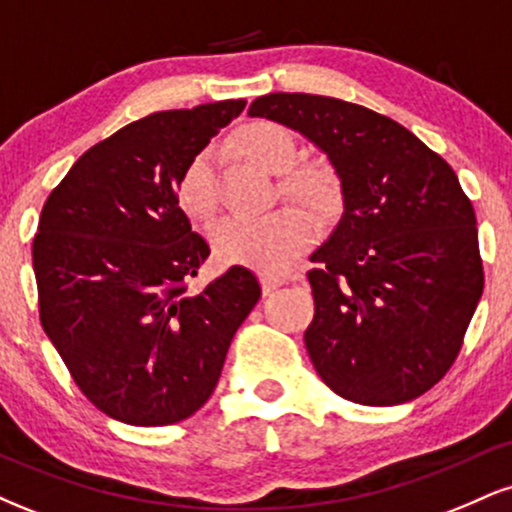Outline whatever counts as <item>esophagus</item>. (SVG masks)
Wrapping results in <instances>:
<instances>
[{
    "label": "esophagus",
    "mask_w": 512,
    "mask_h": 512,
    "mask_svg": "<svg viewBox=\"0 0 512 512\" xmlns=\"http://www.w3.org/2000/svg\"><path fill=\"white\" fill-rule=\"evenodd\" d=\"M260 284H262V291H264V293H272V291L279 289V286H284L286 281L281 279V276H274V274L262 272V274H260Z\"/></svg>",
    "instance_id": "34e87169"
}]
</instances>
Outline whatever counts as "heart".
I'll return each instance as SVG.
<instances>
[{"instance_id":"heart-1","label":"heart","mask_w":512,"mask_h":512,"mask_svg":"<svg viewBox=\"0 0 512 512\" xmlns=\"http://www.w3.org/2000/svg\"><path fill=\"white\" fill-rule=\"evenodd\" d=\"M238 151L252 163L279 173L276 190L293 202L310 209L322 223L342 214L344 190L337 170L327 161H296V142L284 125L272 120H255L236 137ZM178 204L190 219H209L216 207L214 156L202 151L187 163L178 182ZM211 248L223 264L252 267L260 272H279L293 257L310 248L315 226L308 214L296 207H281L260 219L226 216L209 231Z\"/></svg>"}]
</instances>
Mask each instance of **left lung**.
<instances>
[{
  "mask_svg": "<svg viewBox=\"0 0 512 512\" xmlns=\"http://www.w3.org/2000/svg\"><path fill=\"white\" fill-rule=\"evenodd\" d=\"M248 113L296 129L342 180L344 214L310 257L305 349L339 397L392 407L448 373L484 291L477 216L455 170L363 105L269 93Z\"/></svg>",
  "mask_w": 512,
  "mask_h": 512,
  "instance_id": "8db88e82",
  "label": "left lung"
}]
</instances>
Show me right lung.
<instances>
[{"mask_svg": "<svg viewBox=\"0 0 512 512\" xmlns=\"http://www.w3.org/2000/svg\"><path fill=\"white\" fill-rule=\"evenodd\" d=\"M243 108L240 98L163 110L117 129L40 211V325L79 390L122 424H178L204 407L260 301L245 267L187 291L209 245L178 204L182 170Z\"/></svg>", "mask_w": 512, "mask_h": 512, "instance_id": "add662e5", "label": "right lung"}]
</instances>
